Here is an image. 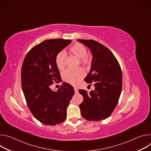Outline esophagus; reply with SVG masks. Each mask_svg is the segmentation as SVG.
<instances>
[{
	"instance_id": "34e87169",
	"label": "esophagus",
	"mask_w": 151,
	"mask_h": 151,
	"mask_svg": "<svg viewBox=\"0 0 151 151\" xmlns=\"http://www.w3.org/2000/svg\"><path fill=\"white\" fill-rule=\"evenodd\" d=\"M74 90H75V93H78V89L76 87H74Z\"/></svg>"
}]
</instances>
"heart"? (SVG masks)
I'll return each mask as SVG.
<instances>
[{"label":"heart","instance_id":"1","mask_svg":"<svg viewBox=\"0 0 151 151\" xmlns=\"http://www.w3.org/2000/svg\"><path fill=\"white\" fill-rule=\"evenodd\" d=\"M70 51L76 57L79 58L80 63L83 65L89 66L91 63V57L87 54V51L85 47L80 44L76 43L70 48ZM66 54L64 52H58L55 57V64L57 68L62 70L65 66L64 59ZM85 75V72L81 68L76 69H67L63 74V78L64 81L71 84H76Z\"/></svg>","mask_w":151,"mask_h":151}]
</instances>
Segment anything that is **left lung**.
Returning a JSON list of instances; mask_svg holds the SVG:
<instances>
[{
    "label": "left lung",
    "instance_id": "obj_1",
    "mask_svg": "<svg viewBox=\"0 0 151 151\" xmlns=\"http://www.w3.org/2000/svg\"><path fill=\"white\" fill-rule=\"evenodd\" d=\"M91 51V69L84 81L94 82L95 90L88 93L79 90L83 100L79 104L82 117L98 121L108 118L116 107L122 90V76L119 64L113 53L94 40L78 39Z\"/></svg>",
    "mask_w": 151,
    "mask_h": 151
}]
</instances>
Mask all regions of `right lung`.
I'll return each instance as SVG.
<instances>
[{
    "mask_svg": "<svg viewBox=\"0 0 151 151\" xmlns=\"http://www.w3.org/2000/svg\"><path fill=\"white\" fill-rule=\"evenodd\" d=\"M71 42L63 39L45 40L33 47L23 63L21 85L27 106L35 118L47 125L66 120L67 107L75 93L68 83H63L57 91L50 88L61 79L55 57Z\"/></svg>",
    "mask_w": 151,
    "mask_h": 151,
    "instance_id": "obj_1",
    "label": "right lung"
}]
</instances>
